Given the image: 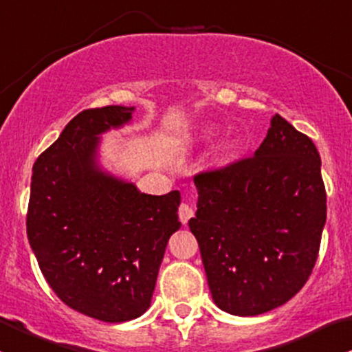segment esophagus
I'll use <instances>...</instances> for the list:
<instances>
[{
    "instance_id": "obj_1",
    "label": "esophagus",
    "mask_w": 352,
    "mask_h": 352,
    "mask_svg": "<svg viewBox=\"0 0 352 352\" xmlns=\"http://www.w3.org/2000/svg\"><path fill=\"white\" fill-rule=\"evenodd\" d=\"M194 217V209L188 204H180L179 207V219L182 224H187L188 219Z\"/></svg>"
}]
</instances>
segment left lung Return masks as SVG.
<instances>
[{
  "label": "left lung",
  "mask_w": 352,
  "mask_h": 352,
  "mask_svg": "<svg viewBox=\"0 0 352 352\" xmlns=\"http://www.w3.org/2000/svg\"><path fill=\"white\" fill-rule=\"evenodd\" d=\"M197 238L212 300L260 316L290 300L319 254L327 216L320 155L280 114L253 157L194 177Z\"/></svg>",
  "instance_id": "8db88e82"
}]
</instances>
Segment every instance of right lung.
I'll list each match as a JSON object with an SVG mask.
<instances>
[{
	"instance_id": "add662e5",
	"label": "right lung",
	"mask_w": 352,
	"mask_h": 352,
	"mask_svg": "<svg viewBox=\"0 0 352 352\" xmlns=\"http://www.w3.org/2000/svg\"><path fill=\"white\" fill-rule=\"evenodd\" d=\"M135 108L86 109L36 158L27 214L33 254L65 305L102 322L146 312L180 192L143 194L99 164L101 135L131 123Z\"/></svg>"
}]
</instances>
